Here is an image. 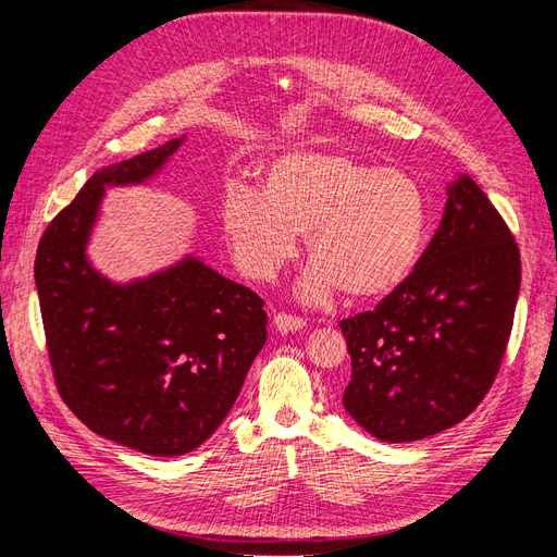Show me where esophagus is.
Segmentation results:
<instances>
[{
  "instance_id": "esophagus-1",
  "label": "esophagus",
  "mask_w": 557,
  "mask_h": 557,
  "mask_svg": "<svg viewBox=\"0 0 557 557\" xmlns=\"http://www.w3.org/2000/svg\"><path fill=\"white\" fill-rule=\"evenodd\" d=\"M307 323L301 320L299 315H290V313H274V327L281 332V334H288V332H297L305 327Z\"/></svg>"
}]
</instances>
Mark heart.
Returning <instances> with one entry per match:
<instances>
[{"instance_id": "b5f03b06", "label": "heart", "mask_w": 557, "mask_h": 557, "mask_svg": "<svg viewBox=\"0 0 557 557\" xmlns=\"http://www.w3.org/2000/svg\"><path fill=\"white\" fill-rule=\"evenodd\" d=\"M223 232L244 274L276 276L307 234L313 267L301 297L325 301L336 290L369 301L399 290L423 258L430 197L416 176L342 150H293L269 162L260 193L230 188Z\"/></svg>"}]
</instances>
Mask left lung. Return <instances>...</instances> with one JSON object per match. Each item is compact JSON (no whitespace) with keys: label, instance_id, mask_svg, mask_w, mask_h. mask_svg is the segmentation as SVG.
<instances>
[{"label":"left lung","instance_id":"left-lung-1","mask_svg":"<svg viewBox=\"0 0 557 557\" xmlns=\"http://www.w3.org/2000/svg\"><path fill=\"white\" fill-rule=\"evenodd\" d=\"M518 290L511 230L479 185L460 176L411 278L374 311L339 323L352 367L346 411L391 444L458 425L499 372Z\"/></svg>","mask_w":557,"mask_h":557}]
</instances>
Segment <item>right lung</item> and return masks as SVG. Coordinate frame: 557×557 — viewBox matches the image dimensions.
Listing matches in <instances>:
<instances>
[{
	"mask_svg": "<svg viewBox=\"0 0 557 557\" xmlns=\"http://www.w3.org/2000/svg\"><path fill=\"white\" fill-rule=\"evenodd\" d=\"M181 144L95 172L50 221L35 260L60 397L99 436L156 458L209 440L267 342L262 297L197 258L113 283L86 256L107 185L144 183Z\"/></svg>",
	"mask_w": 557,
	"mask_h": 557,
	"instance_id": "obj_1",
	"label": "right lung"
}]
</instances>
